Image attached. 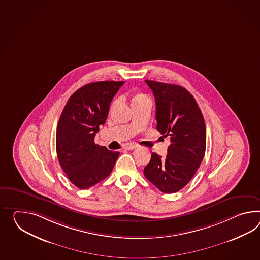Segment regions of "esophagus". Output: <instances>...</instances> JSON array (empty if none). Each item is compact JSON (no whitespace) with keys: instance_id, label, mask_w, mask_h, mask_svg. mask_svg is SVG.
<instances>
[{"instance_id":"1","label":"esophagus","mask_w":260,"mask_h":260,"mask_svg":"<svg viewBox=\"0 0 260 260\" xmlns=\"http://www.w3.org/2000/svg\"><path fill=\"white\" fill-rule=\"evenodd\" d=\"M136 148V146H134V145H132V144H128L126 146V149L127 150H133V149H135Z\"/></svg>"}]
</instances>
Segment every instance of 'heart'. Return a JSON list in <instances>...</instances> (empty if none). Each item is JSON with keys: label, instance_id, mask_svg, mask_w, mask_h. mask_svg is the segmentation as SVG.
<instances>
[{"label": "heart", "instance_id": "b5f03b06", "mask_svg": "<svg viewBox=\"0 0 260 260\" xmlns=\"http://www.w3.org/2000/svg\"><path fill=\"white\" fill-rule=\"evenodd\" d=\"M142 98H146V96L143 95H136V96H135V99H134V101H136V100H139V99H142ZM116 103H117V101H114V103H113V106L116 105Z\"/></svg>", "mask_w": 260, "mask_h": 260}]
</instances>
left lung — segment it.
I'll list each match as a JSON object with an SVG mask.
<instances>
[{
    "label": "left lung",
    "mask_w": 260,
    "mask_h": 260,
    "mask_svg": "<svg viewBox=\"0 0 260 260\" xmlns=\"http://www.w3.org/2000/svg\"><path fill=\"white\" fill-rule=\"evenodd\" d=\"M156 102L157 129L170 136L171 145L161 158L152 153L145 177L158 190L174 193L196 175L206 151V125L201 110L188 90L176 84L146 80Z\"/></svg>",
    "instance_id": "8db88e82"
}]
</instances>
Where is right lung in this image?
Returning <instances> with one entry per match:
<instances>
[{
  "mask_svg": "<svg viewBox=\"0 0 260 260\" xmlns=\"http://www.w3.org/2000/svg\"><path fill=\"white\" fill-rule=\"evenodd\" d=\"M124 82L85 84L70 96L56 131L59 164L70 182L88 189L113 171L119 152L95 144V133L105 124L114 95Z\"/></svg>",
  "mask_w": 260,
  "mask_h": 260,
  "instance_id": "obj_1",
  "label": "right lung"
}]
</instances>
